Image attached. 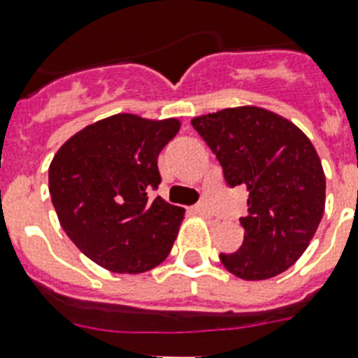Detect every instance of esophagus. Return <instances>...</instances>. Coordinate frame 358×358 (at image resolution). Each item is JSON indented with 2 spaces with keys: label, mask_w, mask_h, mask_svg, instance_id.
Returning a JSON list of instances; mask_svg holds the SVG:
<instances>
[{
  "label": "esophagus",
  "mask_w": 358,
  "mask_h": 358,
  "mask_svg": "<svg viewBox=\"0 0 358 358\" xmlns=\"http://www.w3.org/2000/svg\"><path fill=\"white\" fill-rule=\"evenodd\" d=\"M193 211L196 215H200V217H211V209H209L204 202H200V204L193 206Z\"/></svg>",
  "instance_id": "1"
}]
</instances>
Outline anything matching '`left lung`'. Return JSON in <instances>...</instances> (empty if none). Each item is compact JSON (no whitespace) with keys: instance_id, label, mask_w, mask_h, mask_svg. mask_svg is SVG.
I'll return each instance as SVG.
<instances>
[{"instance_id":"left-lung-1","label":"left lung","mask_w":358,"mask_h":358,"mask_svg":"<svg viewBox=\"0 0 358 358\" xmlns=\"http://www.w3.org/2000/svg\"><path fill=\"white\" fill-rule=\"evenodd\" d=\"M217 156L226 184L248 189L245 241L220 254L241 280H268L298 261L320 224L325 176L309 138L281 115L257 106L226 108L191 121Z\"/></svg>"}]
</instances>
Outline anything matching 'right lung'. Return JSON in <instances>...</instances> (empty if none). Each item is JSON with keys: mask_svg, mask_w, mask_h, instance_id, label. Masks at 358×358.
Returning a JSON list of instances; mask_svg holds the SVG:
<instances>
[{"mask_svg": "<svg viewBox=\"0 0 358 358\" xmlns=\"http://www.w3.org/2000/svg\"><path fill=\"white\" fill-rule=\"evenodd\" d=\"M178 119L117 113L90 124L55 154L49 193L60 226L86 257L117 274H139L169 255L184 208L152 199L158 154Z\"/></svg>", "mask_w": 358, "mask_h": 358, "instance_id": "1", "label": "right lung"}]
</instances>
